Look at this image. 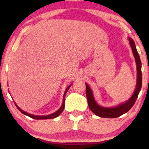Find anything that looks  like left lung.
<instances>
[{"mask_svg":"<svg viewBox=\"0 0 149 149\" xmlns=\"http://www.w3.org/2000/svg\"><path fill=\"white\" fill-rule=\"evenodd\" d=\"M130 42V47H131L132 53H133L134 57L135 58L136 64V69H137V80H136V87L133 95L131 97L125 102L121 103L117 106L113 107H104L100 106L96 102L95 100L93 97V94L90 87L87 83L86 85V96L88 102V106L89 109L95 114V115L98 117L103 118H117L118 117L123 115L130 111L131 108L133 107L134 103L136 102V99H137L138 95L139 94L140 89L142 87V64L140 61V56L138 54L136 49L135 42L134 40L131 38H128Z\"/></svg>","mask_w":149,"mask_h":149,"instance_id":"obj_1","label":"left lung"}]
</instances>
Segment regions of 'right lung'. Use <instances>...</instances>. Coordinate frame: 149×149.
Segmentation results:
<instances>
[{"instance_id":"obj_1","label":"right lung","mask_w":149,"mask_h":149,"mask_svg":"<svg viewBox=\"0 0 149 149\" xmlns=\"http://www.w3.org/2000/svg\"><path fill=\"white\" fill-rule=\"evenodd\" d=\"M71 86V85H69V86L67 87V88L66 90H65V92L64 93V96H63V102H62V104L61 106V107L59 109L58 111L56 112H55V113L51 114V115H43V116H38V115H32V114H30L28 113H26V112L22 111V110L20 109V108L18 107V106L16 104L15 102V104L16 107L18 109H19V111L21 112L22 113H23L24 115H27L28 117L32 118V119H54V118H56L57 117H58L59 115H60L61 113H62V111H64V107H65V95H66V93H67V91L69 89Z\"/></svg>"}]
</instances>
